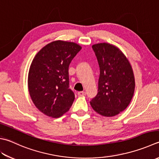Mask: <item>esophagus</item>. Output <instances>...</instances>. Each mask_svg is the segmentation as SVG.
Instances as JSON below:
<instances>
[{
	"instance_id": "34e87169",
	"label": "esophagus",
	"mask_w": 159,
	"mask_h": 159,
	"mask_svg": "<svg viewBox=\"0 0 159 159\" xmlns=\"http://www.w3.org/2000/svg\"><path fill=\"white\" fill-rule=\"evenodd\" d=\"M77 95H79V96L82 97V96H84V95H86V93L84 91H80L77 93Z\"/></svg>"
}]
</instances>
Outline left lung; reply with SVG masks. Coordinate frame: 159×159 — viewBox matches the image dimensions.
Instances as JSON below:
<instances>
[{"label": "left lung", "mask_w": 159, "mask_h": 159, "mask_svg": "<svg viewBox=\"0 0 159 159\" xmlns=\"http://www.w3.org/2000/svg\"><path fill=\"white\" fill-rule=\"evenodd\" d=\"M100 66L98 94L90 102L95 112L113 117L124 111L131 102L135 78L129 61L120 49L112 44L92 46Z\"/></svg>", "instance_id": "1"}]
</instances>
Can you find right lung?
<instances>
[{
    "instance_id": "1",
    "label": "right lung",
    "mask_w": 159,
    "mask_h": 159,
    "mask_svg": "<svg viewBox=\"0 0 159 159\" xmlns=\"http://www.w3.org/2000/svg\"><path fill=\"white\" fill-rule=\"evenodd\" d=\"M82 46L57 40L43 47L33 59L28 77L32 102L43 114L59 118L70 109L75 100L69 89L68 67Z\"/></svg>"
}]
</instances>
